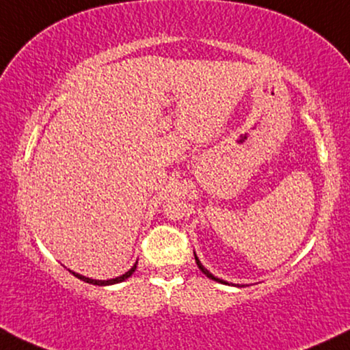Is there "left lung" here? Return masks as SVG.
<instances>
[{
  "instance_id": "obj_1",
  "label": "left lung",
  "mask_w": 350,
  "mask_h": 350,
  "mask_svg": "<svg viewBox=\"0 0 350 350\" xmlns=\"http://www.w3.org/2000/svg\"><path fill=\"white\" fill-rule=\"evenodd\" d=\"M194 258H196V265H198V267H199V269H200V271H202V272H204V274L208 277V279H212V280H215V282H218V284H224V285H234V286H245V285H239V284H228V282H226V280H223V279H218V277H215V275L212 274V272H210V271H207V269H205V267L202 266V262H200V261H199V258H198V255H196V253H194Z\"/></svg>"
}]
</instances>
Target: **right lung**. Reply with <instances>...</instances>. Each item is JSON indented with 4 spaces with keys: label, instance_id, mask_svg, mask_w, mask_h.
<instances>
[{
    "label": "right lung",
    "instance_id": "add662e5",
    "mask_svg": "<svg viewBox=\"0 0 350 350\" xmlns=\"http://www.w3.org/2000/svg\"><path fill=\"white\" fill-rule=\"evenodd\" d=\"M138 262V261H137ZM137 262L135 265H133L131 269H129L126 274H122V275H119V277H114V279H109V280H95V279H89V277H85V275H81V274H78V272H73V271H70L71 274H73L75 277H78L79 280H84V282H88V284H92V285H98V286H107V285H114V284H121V282H124L126 279H129V277H131L133 272H135V269H137Z\"/></svg>",
    "mask_w": 350,
    "mask_h": 350
}]
</instances>
